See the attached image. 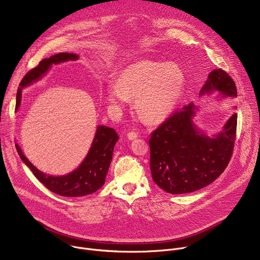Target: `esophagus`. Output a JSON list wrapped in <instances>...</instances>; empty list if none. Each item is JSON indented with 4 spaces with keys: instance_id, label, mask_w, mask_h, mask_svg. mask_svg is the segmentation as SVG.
<instances>
[{
    "instance_id": "34e87169",
    "label": "esophagus",
    "mask_w": 260,
    "mask_h": 260,
    "mask_svg": "<svg viewBox=\"0 0 260 260\" xmlns=\"http://www.w3.org/2000/svg\"><path fill=\"white\" fill-rule=\"evenodd\" d=\"M127 138H128L129 140H134V139L138 138V134H137L136 132H129V133L127 134Z\"/></svg>"
}]
</instances>
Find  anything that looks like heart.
<instances>
[{
    "label": "heart",
    "mask_w": 260,
    "mask_h": 260,
    "mask_svg": "<svg viewBox=\"0 0 260 260\" xmlns=\"http://www.w3.org/2000/svg\"><path fill=\"white\" fill-rule=\"evenodd\" d=\"M183 70L176 63L141 60L126 67L118 80L111 79L106 86L108 102L122 109L136 98L139 115L149 122L164 120L175 108L183 88Z\"/></svg>",
    "instance_id": "obj_1"
}]
</instances>
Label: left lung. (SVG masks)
I'll return each mask as SVG.
<instances>
[{"instance_id": "1", "label": "left lung", "mask_w": 260, "mask_h": 260, "mask_svg": "<svg viewBox=\"0 0 260 260\" xmlns=\"http://www.w3.org/2000/svg\"><path fill=\"white\" fill-rule=\"evenodd\" d=\"M214 90L237 96L234 79L221 69L210 73L201 93ZM194 109L192 103L177 109L149 139L152 179L170 193H188L207 186L224 172L234 152L238 114L235 113L223 131L211 139L197 131L191 120Z\"/></svg>"}]
</instances>
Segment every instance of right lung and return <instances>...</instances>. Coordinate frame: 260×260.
<instances>
[{
    "mask_svg": "<svg viewBox=\"0 0 260 260\" xmlns=\"http://www.w3.org/2000/svg\"><path fill=\"white\" fill-rule=\"evenodd\" d=\"M77 58L78 55L73 53H57L49 58L42 59L38 66L28 71L19 83L16 95V109L20 105L21 89L24 86L40 79L52 63L75 60ZM117 140L118 135L114 128L100 125L96 129L90 150L80 167L61 177H52L43 174L29 162L17 144H15V147L22 161L47 189L61 197L75 198L93 193L103 186Z\"/></svg>",
    "mask_w": 260,
    "mask_h": 260,
    "instance_id": "add662e5",
    "label": "right lung"
}]
</instances>
